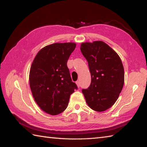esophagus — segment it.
<instances>
[{"label": "esophagus", "mask_w": 147, "mask_h": 147, "mask_svg": "<svg viewBox=\"0 0 147 147\" xmlns=\"http://www.w3.org/2000/svg\"><path fill=\"white\" fill-rule=\"evenodd\" d=\"M76 83L78 87H80V82H79V81H77V82H76Z\"/></svg>", "instance_id": "1"}]
</instances>
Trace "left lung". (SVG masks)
<instances>
[{
	"mask_svg": "<svg viewBox=\"0 0 147 147\" xmlns=\"http://www.w3.org/2000/svg\"><path fill=\"white\" fill-rule=\"evenodd\" d=\"M81 51L88 64L91 84L82 92L93 110L105 111L114 104L124 82V67L119 56L102 41L82 43Z\"/></svg>",
	"mask_w": 147,
	"mask_h": 147,
	"instance_id": "left-lung-1",
	"label": "left lung"
}]
</instances>
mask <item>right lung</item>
<instances>
[{
  "mask_svg": "<svg viewBox=\"0 0 147 147\" xmlns=\"http://www.w3.org/2000/svg\"><path fill=\"white\" fill-rule=\"evenodd\" d=\"M76 47L74 43H55L42 49L34 59L30 71V86L40 109L52 115L63 112L70 95L78 89L67 66Z\"/></svg>",
  "mask_w": 147,
  "mask_h": 147,
  "instance_id": "1",
  "label": "right lung"
}]
</instances>
